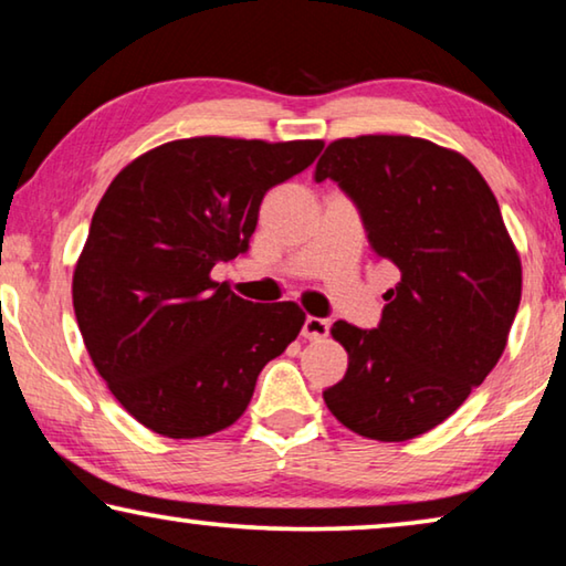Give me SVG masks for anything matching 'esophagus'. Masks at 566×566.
I'll return each instance as SVG.
<instances>
[{"label":"esophagus","instance_id":"esophagus-1","mask_svg":"<svg viewBox=\"0 0 566 566\" xmlns=\"http://www.w3.org/2000/svg\"><path fill=\"white\" fill-rule=\"evenodd\" d=\"M331 333V323L323 317H305V325H302V337H307V340H319V337H325Z\"/></svg>","mask_w":566,"mask_h":566}]
</instances>
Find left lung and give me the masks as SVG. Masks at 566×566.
Instances as JSON below:
<instances>
[{
    "label": "left lung",
    "instance_id": "8db88e82",
    "mask_svg": "<svg viewBox=\"0 0 566 566\" xmlns=\"http://www.w3.org/2000/svg\"><path fill=\"white\" fill-rule=\"evenodd\" d=\"M399 269L374 331L337 319L343 381L323 391L360 437L407 442L460 409L503 356L521 302V259L499 200L460 151L403 134L335 139L317 159Z\"/></svg>",
    "mask_w": 566,
    "mask_h": 566
}]
</instances>
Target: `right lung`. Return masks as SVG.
I'll return each instance as SVG.
<instances>
[{
  "label": "right lung",
  "mask_w": 566,
  "mask_h": 566,
  "mask_svg": "<svg viewBox=\"0 0 566 566\" xmlns=\"http://www.w3.org/2000/svg\"><path fill=\"white\" fill-rule=\"evenodd\" d=\"M319 149V139H175L108 185L73 272V310L98 376L151 432L196 440L231 427L261 368L300 335V305H256L210 272L249 249L266 190Z\"/></svg>",
  "instance_id": "right-lung-1"
}]
</instances>
